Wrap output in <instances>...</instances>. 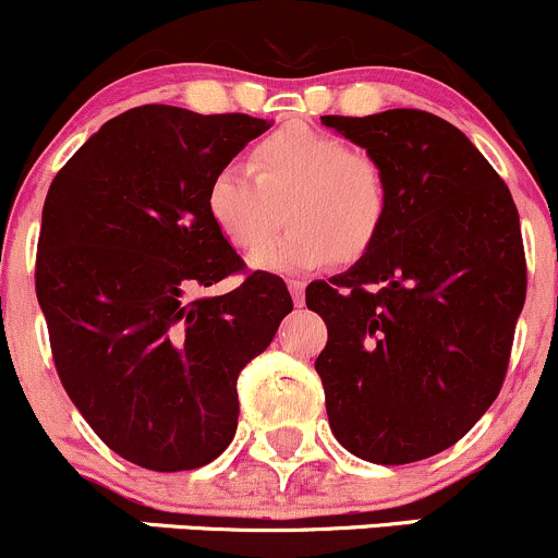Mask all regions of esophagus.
I'll return each instance as SVG.
<instances>
[{
	"label": "esophagus",
	"instance_id": "1",
	"mask_svg": "<svg viewBox=\"0 0 558 558\" xmlns=\"http://www.w3.org/2000/svg\"><path fill=\"white\" fill-rule=\"evenodd\" d=\"M287 287H290V295L295 305H303V298H305V284L301 279H290L287 281Z\"/></svg>",
	"mask_w": 558,
	"mask_h": 558
}]
</instances>
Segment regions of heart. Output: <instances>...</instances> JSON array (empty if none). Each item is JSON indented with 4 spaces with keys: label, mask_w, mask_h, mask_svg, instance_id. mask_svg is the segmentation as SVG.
<instances>
[{
    "label": "heart",
    "mask_w": 558,
    "mask_h": 558,
    "mask_svg": "<svg viewBox=\"0 0 558 558\" xmlns=\"http://www.w3.org/2000/svg\"><path fill=\"white\" fill-rule=\"evenodd\" d=\"M205 207L233 250H255L281 220L287 229L253 255V268L301 274L332 257L353 263L375 247L391 213L383 165L351 151L343 137L308 124H287L263 137L253 170L223 165L207 183Z\"/></svg>",
    "instance_id": "obj_1"
}]
</instances>
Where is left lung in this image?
<instances>
[{
    "label": "left lung",
    "mask_w": 558,
    "mask_h": 558,
    "mask_svg": "<svg viewBox=\"0 0 558 558\" xmlns=\"http://www.w3.org/2000/svg\"><path fill=\"white\" fill-rule=\"evenodd\" d=\"M383 165L391 213L349 271L311 281L329 428L356 458L415 463L452 447L500 393L524 308L511 191L458 128L417 109L322 117Z\"/></svg>",
    "instance_id": "left-lung-1"
}]
</instances>
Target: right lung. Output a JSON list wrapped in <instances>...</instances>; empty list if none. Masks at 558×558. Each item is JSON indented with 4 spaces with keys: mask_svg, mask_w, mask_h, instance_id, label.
<instances>
[{
    "mask_svg": "<svg viewBox=\"0 0 558 558\" xmlns=\"http://www.w3.org/2000/svg\"><path fill=\"white\" fill-rule=\"evenodd\" d=\"M271 128L247 113L137 106L56 175L41 209L37 298L58 375L89 428L148 471L202 469L236 434V377L292 298L242 271L205 207L207 183Z\"/></svg>",
    "mask_w": 558,
    "mask_h": 558,
    "instance_id": "1",
    "label": "right lung"
}]
</instances>
